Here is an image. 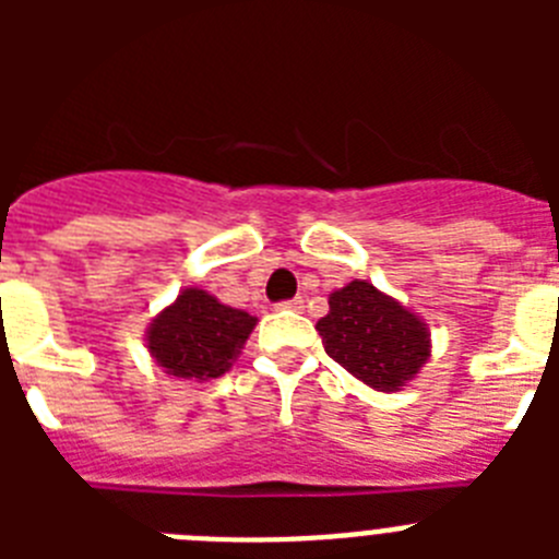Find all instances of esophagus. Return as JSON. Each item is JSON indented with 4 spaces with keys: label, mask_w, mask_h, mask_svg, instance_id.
Masks as SVG:
<instances>
[{
    "label": "esophagus",
    "mask_w": 559,
    "mask_h": 559,
    "mask_svg": "<svg viewBox=\"0 0 559 559\" xmlns=\"http://www.w3.org/2000/svg\"><path fill=\"white\" fill-rule=\"evenodd\" d=\"M280 308H285V310H302L305 308V299H302V296H294V299H285V302H280Z\"/></svg>",
    "instance_id": "34e87169"
}]
</instances>
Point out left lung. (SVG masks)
<instances>
[{
	"label": "left lung",
	"mask_w": 559,
	"mask_h": 559,
	"mask_svg": "<svg viewBox=\"0 0 559 559\" xmlns=\"http://www.w3.org/2000/svg\"><path fill=\"white\" fill-rule=\"evenodd\" d=\"M316 330L324 353L378 392H397L431 353L426 324L360 280L330 294V313Z\"/></svg>",
	"instance_id": "1"
}]
</instances>
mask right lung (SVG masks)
<instances>
[{
  "mask_svg": "<svg viewBox=\"0 0 559 559\" xmlns=\"http://www.w3.org/2000/svg\"><path fill=\"white\" fill-rule=\"evenodd\" d=\"M246 310L221 305L206 290L190 288L147 330V349L173 378L210 380L224 374L254 330Z\"/></svg>",
  "mask_w": 559,
  "mask_h": 559,
  "instance_id": "obj_1",
  "label": "right lung"
}]
</instances>
